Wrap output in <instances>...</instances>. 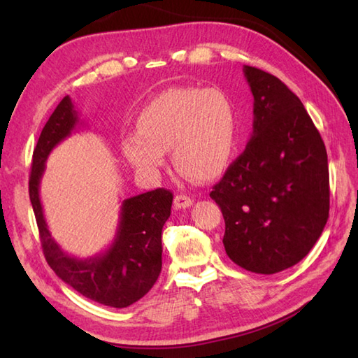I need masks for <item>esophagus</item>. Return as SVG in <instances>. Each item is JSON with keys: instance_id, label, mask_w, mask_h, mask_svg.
I'll list each match as a JSON object with an SVG mask.
<instances>
[{"instance_id": "1", "label": "esophagus", "mask_w": 358, "mask_h": 358, "mask_svg": "<svg viewBox=\"0 0 358 358\" xmlns=\"http://www.w3.org/2000/svg\"><path fill=\"white\" fill-rule=\"evenodd\" d=\"M192 203H194V200L191 199V196H187V195H177L173 199L175 209H186L189 206H192Z\"/></svg>"}]
</instances>
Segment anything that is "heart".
Segmentation results:
<instances>
[{
	"mask_svg": "<svg viewBox=\"0 0 358 358\" xmlns=\"http://www.w3.org/2000/svg\"><path fill=\"white\" fill-rule=\"evenodd\" d=\"M138 132L123 138L127 162L143 173H157L164 152L180 173L209 181L222 173L235 148L237 113L226 92L217 87H171L140 113Z\"/></svg>",
	"mask_w": 358,
	"mask_h": 358,
	"instance_id": "heart-1",
	"label": "heart"
}]
</instances>
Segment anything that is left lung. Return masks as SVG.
<instances>
[{
  "instance_id": "8db88e82",
  "label": "left lung",
  "mask_w": 358,
  "mask_h": 358,
  "mask_svg": "<svg viewBox=\"0 0 358 358\" xmlns=\"http://www.w3.org/2000/svg\"><path fill=\"white\" fill-rule=\"evenodd\" d=\"M254 95L252 135L210 199L223 212V245L243 269L277 273L303 260L329 217L324 143L305 106L273 75L243 67Z\"/></svg>"
}]
</instances>
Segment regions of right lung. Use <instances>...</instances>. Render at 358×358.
<instances>
[{"instance_id": "add662e5", "label": "right lung", "mask_w": 358, "mask_h": 358, "mask_svg": "<svg viewBox=\"0 0 358 358\" xmlns=\"http://www.w3.org/2000/svg\"><path fill=\"white\" fill-rule=\"evenodd\" d=\"M78 123V112L67 95L43 127L34 150L29 195L43 252L53 272L86 299L110 308H127L150 291L162 272V232L171 217L173 195L155 189L123 200L115 237L104 252L89 258L66 254L45 223L40 183L50 152L72 135Z\"/></svg>"}]
</instances>
